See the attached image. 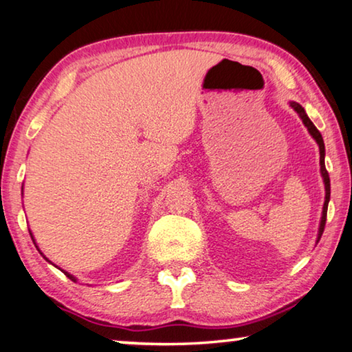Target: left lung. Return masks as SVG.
<instances>
[{"mask_svg":"<svg viewBox=\"0 0 352 352\" xmlns=\"http://www.w3.org/2000/svg\"><path fill=\"white\" fill-rule=\"evenodd\" d=\"M292 109L296 110V112L300 115L303 124L307 126L308 131H310V134L316 140L318 145H319V153H321V158H319V162H321V174L324 178V185H326V202H324V208H322V218H321V226H319V237L318 240L321 239V235L324 232V228H326V219H327V206H329V199H330V178H329V172L326 169V164H324V156H326V148H324V140H322V135L319 133L316 126L313 124V122L310 118H308V115L305 113V109H303L300 104L297 102H291Z\"/></svg>","mask_w":352,"mask_h":352,"instance_id":"8db88e82","label":"left lung"}]
</instances>
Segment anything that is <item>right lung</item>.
<instances>
[{
    "instance_id": "1",
    "label": "right lung",
    "mask_w": 352,
    "mask_h": 352,
    "mask_svg": "<svg viewBox=\"0 0 352 352\" xmlns=\"http://www.w3.org/2000/svg\"><path fill=\"white\" fill-rule=\"evenodd\" d=\"M31 239H33V237H31ZM65 275H66L67 278H69V280H72V281H76V278H74V276H72V275H69V274H67V272H65Z\"/></svg>"
}]
</instances>
